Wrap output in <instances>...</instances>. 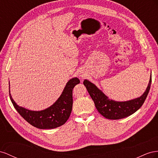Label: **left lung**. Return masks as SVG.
Returning <instances> with one entry per match:
<instances>
[{
	"instance_id": "8db88e82",
	"label": "left lung",
	"mask_w": 158,
	"mask_h": 158,
	"mask_svg": "<svg viewBox=\"0 0 158 158\" xmlns=\"http://www.w3.org/2000/svg\"><path fill=\"white\" fill-rule=\"evenodd\" d=\"M152 77L145 92L142 96L127 101H116L109 99L95 85L85 79L83 84L94 102L99 113L107 119L118 120L134 114L140 108L145 101L150 91Z\"/></svg>"
}]
</instances>
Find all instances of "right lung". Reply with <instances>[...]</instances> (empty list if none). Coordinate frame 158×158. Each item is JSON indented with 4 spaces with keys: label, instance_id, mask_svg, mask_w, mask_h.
Here are the masks:
<instances>
[{
    "label": "right lung",
    "instance_id": "1",
    "mask_svg": "<svg viewBox=\"0 0 158 158\" xmlns=\"http://www.w3.org/2000/svg\"><path fill=\"white\" fill-rule=\"evenodd\" d=\"M80 83L78 78H72L66 83L60 97L47 109L34 111L18 105L12 98L9 82V95L17 112L28 123L40 129H52L61 127L68 120L73 106V89Z\"/></svg>",
    "mask_w": 158,
    "mask_h": 158
}]
</instances>
